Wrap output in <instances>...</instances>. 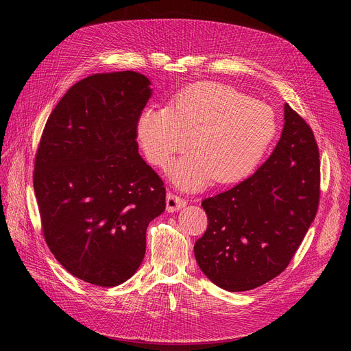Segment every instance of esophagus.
I'll return each instance as SVG.
<instances>
[{"instance_id":"34e87169","label":"esophagus","mask_w":351,"mask_h":351,"mask_svg":"<svg viewBox=\"0 0 351 351\" xmlns=\"http://www.w3.org/2000/svg\"><path fill=\"white\" fill-rule=\"evenodd\" d=\"M185 205H186V200L176 193L169 192L168 196H166V210L168 212H178L182 208H185Z\"/></svg>"}]
</instances>
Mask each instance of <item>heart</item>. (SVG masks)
<instances>
[{
	"label": "heart",
	"mask_w": 351,
	"mask_h": 351,
	"mask_svg": "<svg viewBox=\"0 0 351 351\" xmlns=\"http://www.w3.org/2000/svg\"><path fill=\"white\" fill-rule=\"evenodd\" d=\"M276 115L265 102L220 84L204 82L179 94L169 106H147L136 136L151 163L166 168L176 154L196 147L169 169L175 185L205 188L213 179L234 183L261 163L276 134Z\"/></svg>",
	"instance_id": "obj_1"
}]
</instances>
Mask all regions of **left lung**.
I'll list each match as a JSON object with an SVG mask.
<instances>
[{
    "mask_svg": "<svg viewBox=\"0 0 351 351\" xmlns=\"http://www.w3.org/2000/svg\"><path fill=\"white\" fill-rule=\"evenodd\" d=\"M320 160L310 126L285 104V125L269 159L232 189L202 202L209 225L195 243L206 278L246 291L279 276L315 220Z\"/></svg>",
    "mask_w": 351,
    "mask_h": 351,
    "instance_id": "8db88e82",
    "label": "left lung"
}]
</instances>
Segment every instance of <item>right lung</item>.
<instances>
[{
	"instance_id": "obj_1",
	"label": "right lung",
	"mask_w": 351,
	"mask_h": 351,
	"mask_svg": "<svg viewBox=\"0 0 351 351\" xmlns=\"http://www.w3.org/2000/svg\"><path fill=\"white\" fill-rule=\"evenodd\" d=\"M151 97L139 72L94 73L68 89L44 128L34 172L44 236L55 259L86 283L132 278L146 228L165 210L163 182L136 142Z\"/></svg>"
}]
</instances>
